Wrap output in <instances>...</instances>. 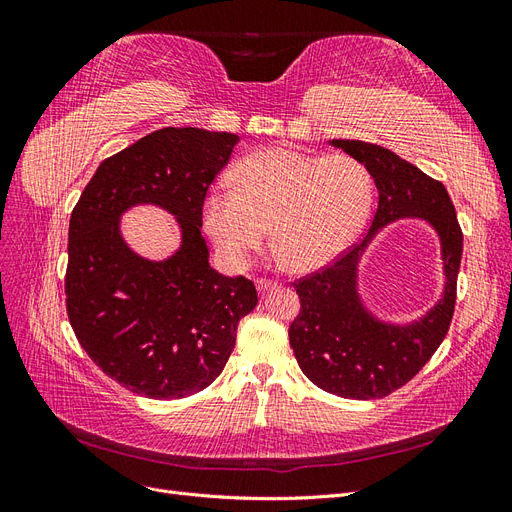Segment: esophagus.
Wrapping results in <instances>:
<instances>
[{"mask_svg": "<svg viewBox=\"0 0 512 512\" xmlns=\"http://www.w3.org/2000/svg\"><path fill=\"white\" fill-rule=\"evenodd\" d=\"M275 286H277V282L267 280V277H256V288H258L260 292H267V290H271V288H275Z\"/></svg>", "mask_w": 512, "mask_h": 512, "instance_id": "1", "label": "esophagus"}]
</instances>
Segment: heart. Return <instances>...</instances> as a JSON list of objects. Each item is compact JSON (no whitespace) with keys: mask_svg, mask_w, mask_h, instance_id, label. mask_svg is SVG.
<instances>
[{"mask_svg":"<svg viewBox=\"0 0 512 512\" xmlns=\"http://www.w3.org/2000/svg\"><path fill=\"white\" fill-rule=\"evenodd\" d=\"M371 175L344 153L312 156L262 149L232 170V190L205 196L203 222L220 252L243 265L267 239L294 271H314L342 254L371 205Z\"/></svg>","mask_w":512,"mask_h":512,"instance_id":"obj_1","label":"heart"}]
</instances>
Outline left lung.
<instances>
[{
	"label": "left lung",
	"mask_w": 512,
	"mask_h": 512,
	"mask_svg": "<svg viewBox=\"0 0 512 512\" xmlns=\"http://www.w3.org/2000/svg\"><path fill=\"white\" fill-rule=\"evenodd\" d=\"M333 147L359 160L378 188V209L359 245L333 265L294 282L301 299L288 337L303 374L318 389L346 399L386 397L425 367L451 327L463 235L446 188L397 153L363 141L333 138ZM401 217H423L443 243L445 294L412 325H389L369 315L355 290V267L375 232Z\"/></svg>",
	"instance_id": "obj_1"
}]
</instances>
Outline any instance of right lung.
Wrapping results in <instances>:
<instances>
[{
	"mask_svg": "<svg viewBox=\"0 0 512 512\" xmlns=\"http://www.w3.org/2000/svg\"><path fill=\"white\" fill-rule=\"evenodd\" d=\"M237 134L162 128L106 158L72 209L66 309L106 376L151 399L190 397L222 374L237 324L258 303L250 280L211 269L200 235L209 185ZM134 204H158L182 228L166 261L134 255L118 230Z\"/></svg>",
	"mask_w": 512,
	"mask_h": 512,
	"instance_id": "add662e5",
	"label": "right lung"
}]
</instances>
